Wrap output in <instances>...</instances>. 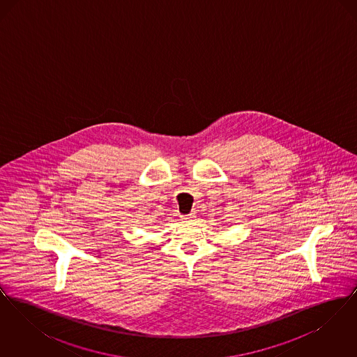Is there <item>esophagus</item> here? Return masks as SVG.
<instances>
[{
	"label": "esophagus",
	"instance_id": "1",
	"mask_svg": "<svg viewBox=\"0 0 357 357\" xmlns=\"http://www.w3.org/2000/svg\"><path fill=\"white\" fill-rule=\"evenodd\" d=\"M195 218H197V215L194 214V213H191V214H188V215H185V217H182V220L185 222H192L195 221Z\"/></svg>",
	"mask_w": 357,
	"mask_h": 357
}]
</instances>
